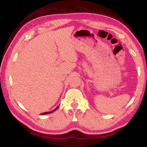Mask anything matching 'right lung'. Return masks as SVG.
<instances>
[{"instance_id":"1","label":"right lung","mask_w":147,"mask_h":147,"mask_svg":"<svg viewBox=\"0 0 147 147\" xmlns=\"http://www.w3.org/2000/svg\"><path fill=\"white\" fill-rule=\"evenodd\" d=\"M58 107H59V106H58V107H57V108H56L55 109H54V110H53V111H47V112H44V113H41V115H47V114H49V113H53V112H54V111H55V110H56V109H58Z\"/></svg>"}]
</instances>
